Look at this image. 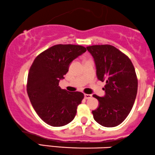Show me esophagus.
Returning a JSON list of instances; mask_svg holds the SVG:
<instances>
[{
    "label": "esophagus",
    "mask_w": 155,
    "mask_h": 155,
    "mask_svg": "<svg viewBox=\"0 0 155 155\" xmlns=\"http://www.w3.org/2000/svg\"><path fill=\"white\" fill-rule=\"evenodd\" d=\"M84 97L85 99H91V98L92 97V95L91 94H84Z\"/></svg>",
    "instance_id": "1"
}]
</instances>
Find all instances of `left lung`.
I'll use <instances>...</instances> for the list:
<instances>
[{
	"instance_id": "left-lung-1",
	"label": "left lung",
	"mask_w": 155,
	"mask_h": 155,
	"mask_svg": "<svg viewBox=\"0 0 155 155\" xmlns=\"http://www.w3.org/2000/svg\"><path fill=\"white\" fill-rule=\"evenodd\" d=\"M96 67V75L106 81L105 95L94 94L99 106L92 111L94 120L102 126L115 127L125 120L135 101L138 89L136 71L130 59L111 45L86 47Z\"/></svg>"
}]
</instances>
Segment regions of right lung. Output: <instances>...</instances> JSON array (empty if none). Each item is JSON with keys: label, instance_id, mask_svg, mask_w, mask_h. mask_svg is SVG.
Returning <instances> with one entry per match:
<instances>
[{"label": "right lung", "instance_id": "1", "mask_svg": "<svg viewBox=\"0 0 155 155\" xmlns=\"http://www.w3.org/2000/svg\"><path fill=\"white\" fill-rule=\"evenodd\" d=\"M86 51L79 45L59 44L40 54L28 73L27 91L35 111L45 123L60 127L73 120L84 95L59 86L70 63Z\"/></svg>", "mask_w": 155, "mask_h": 155}]
</instances>
